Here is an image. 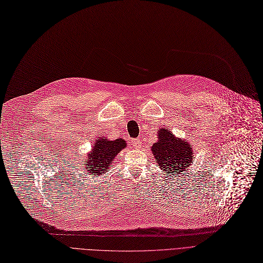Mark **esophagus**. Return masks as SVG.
Instances as JSON below:
<instances>
[{
    "mask_svg": "<svg viewBox=\"0 0 263 263\" xmlns=\"http://www.w3.org/2000/svg\"><path fill=\"white\" fill-rule=\"evenodd\" d=\"M132 145L135 148H140L142 146V143H141V139H134L132 140Z\"/></svg>",
    "mask_w": 263,
    "mask_h": 263,
    "instance_id": "1",
    "label": "esophagus"
}]
</instances>
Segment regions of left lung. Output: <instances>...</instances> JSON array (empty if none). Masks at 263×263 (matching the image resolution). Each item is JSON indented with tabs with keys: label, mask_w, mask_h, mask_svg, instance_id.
<instances>
[{
	"label": "left lung",
	"mask_w": 263,
	"mask_h": 263,
	"mask_svg": "<svg viewBox=\"0 0 263 263\" xmlns=\"http://www.w3.org/2000/svg\"><path fill=\"white\" fill-rule=\"evenodd\" d=\"M157 142L153 144L152 153L156 166L168 173L170 178L181 176L193 164L195 153L193 144L186 139L176 137L169 129H158Z\"/></svg>",
	"instance_id": "1"
}]
</instances>
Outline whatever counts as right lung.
<instances>
[{
	"instance_id": "obj_1",
	"label": "right lung",
	"mask_w": 263,
	"mask_h": 263,
	"mask_svg": "<svg viewBox=\"0 0 263 263\" xmlns=\"http://www.w3.org/2000/svg\"><path fill=\"white\" fill-rule=\"evenodd\" d=\"M125 147L126 142L122 139L108 140L100 135L93 143L91 152L85 155L84 159H81L83 160L81 168L90 176L103 177L114 163L115 157Z\"/></svg>"
}]
</instances>
